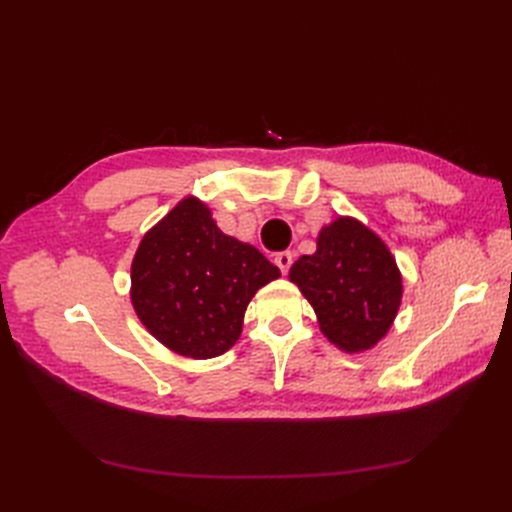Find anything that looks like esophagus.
Here are the masks:
<instances>
[{"mask_svg":"<svg viewBox=\"0 0 512 512\" xmlns=\"http://www.w3.org/2000/svg\"><path fill=\"white\" fill-rule=\"evenodd\" d=\"M275 265L280 267V271L286 275V273H288V269H290V265H292V254H290V252H280V254H275Z\"/></svg>","mask_w":512,"mask_h":512,"instance_id":"obj_1","label":"esophagus"}]
</instances>
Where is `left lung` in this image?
I'll use <instances>...</instances> for the list:
<instances>
[{"label": "left lung", "instance_id": "left-lung-1", "mask_svg": "<svg viewBox=\"0 0 512 512\" xmlns=\"http://www.w3.org/2000/svg\"><path fill=\"white\" fill-rule=\"evenodd\" d=\"M288 277L314 307L322 335L350 354L371 350L391 331L404 297L395 256L350 215L322 226L316 252L294 262Z\"/></svg>", "mask_w": 512, "mask_h": 512}]
</instances>
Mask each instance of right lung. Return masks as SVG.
I'll list each match as a JSON object with an SVG mask.
<instances>
[{
	"label": "right lung",
	"mask_w": 512,
	"mask_h": 512,
	"mask_svg": "<svg viewBox=\"0 0 512 512\" xmlns=\"http://www.w3.org/2000/svg\"><path fill=\"white\" fill-rule=\"evenodd\" d=\"M280 275L254 245L224 235L203 200L185 196L138 243L130 301L168 350L213 359L237 344L247 305Z\"/></svg>",
	"instance_id": "right-lung-1"
}]
</instances>
